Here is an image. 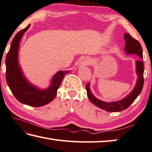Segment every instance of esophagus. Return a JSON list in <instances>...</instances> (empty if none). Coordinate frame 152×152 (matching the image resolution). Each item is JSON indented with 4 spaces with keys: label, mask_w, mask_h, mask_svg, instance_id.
Returning <instances> with one entry per match:
<instances>
[{
    "label": "esophagus",
    "mask_w": 152,
    "mask_h": 152,
    "mask_svg": "<svg viewBox=\"0 0 152 152\" xmlns=\"http://www.w3.org/2000/svg\"><path fill=\"white\" fill-rule=\"evenodd\" d=\"M90 60L89 59H83L81 61V64L82 65H84V66H87L88 64H90Z\"/></svg>",
    "instance_id": "esophagus-1"
}]
</instances>
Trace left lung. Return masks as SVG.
Masks as SVG:
<instances>
[{
  "label": "left lung",
  "mask_w": 152,
  "mask_h": 152,
  "mask_svg": "<svg viewBox=\"0 0 152 152\" xmlns=\"http://www.w3.org/2000/svg\"><path fill=\"white\" fill-rule=\"evenodd\" d=\"M124 39L126 41L125 50L127 54H135L143 58V50L140 43L137 40L135 39L129 34H124ZM136 70L138 75V78L137 80V84L135 86L133 91L128 96L123 99L122 100L115 102L107 103L103 101L99 100L98 99L95 98L91 92L89 88V83L86 86V89L87 90V95L89 100L96 106L100 108L106 110L107 112H120L124 110H126L134 102L137 96L141 93L143 86V62L140 60L136 61Z\"/></svg>",
  "instance_id": "1"
}]
</instances>
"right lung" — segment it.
Segmentation results:
<instances>
[{
	"instance_id": "obj_1",
	"label": "right lung",
	"mask_w": 152,
	"mask_h": 152,
	"mask_svg": "<svg viewBox=\"0 0 152 152\" xmlns=\"http://www.w3.org/2000/svg\"><path fill=\"white\" fill-rule=\"evenodd\" d=\"M28 24L14 37L6 58V79L11 92L18 102L30 106L40 107L50 102L56 97L59 88L66 74L69 71H59L52 78L50 87L40 90L28 83L22 73L18 64L19 44L24 33L29 28Z\"/></svg>"
}]
</instances>
